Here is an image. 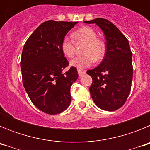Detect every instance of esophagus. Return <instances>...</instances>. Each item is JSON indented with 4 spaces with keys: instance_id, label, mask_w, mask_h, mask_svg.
<instances>
[{
    "instance_id": "obj_1",
    "label": "esophagus",
    "mask_w": 150,
    "mask_h": 150,
    "mask_svg": "<svg viewBox=\"0 0 150 150\" xmlns=\"http://www.w3.org/2000/svg\"><path fill=\"white\" fill-rule=\"evenodd\" d=\"M78 74H79V76H83L85 74H86V71H83V70H78Z\"/></svg>"
}]
</instances>
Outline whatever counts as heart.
<instances>
[{
  "instance_id": "heart-1",
  "label": "heart",
  "mask_w": 150,
  "mask_h": 150,
  "mask_svg": "<svg viewBox=\"0 0 150 150\" xmlns=\"http://www.w3.org/2000/svg\"><path fill=\"white\" fill-rule=\"evenodd\" d=\"M73 37L76 42H85L83 56L76 57L71 61L70 64L78 69H83L90 66L94 62L101 60L105 54L106 48L104 42L97 38V33L90 27H83L73 33ZM61 50L65 56L72 58L75 54V42L69 37H64L62 41Z\"/></svg>"
}]
</instances>
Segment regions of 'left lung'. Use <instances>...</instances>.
<instances>
[{"label": "left lung", "instance_id": "obj_1", "mask_svg": "<svg viewBox=\"0 0 150 150\" xmlns=\"http://www.w3.org/2000/svg\"><path fill=\"white\" fill-rule=\"evenodd\" d=\"M85 23L96 24L106 38V55L98 67L88 70L92 78L89 88L95 104L101 110L115 111L126 101L133 77L132 52L127 38L105 18H97Z\"/></svg>", "mask_w": 150, "mask_h": 150}]
</instances>
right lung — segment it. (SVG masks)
Segmentation results:
<instances>
[{"label":"right lung","mask_w":150,"mask_h":150,"mask_svg":"<svg viewBox=\"0 0 150 150\" xmlns=\"http://www.w3.org/2000/svg\"><path fill=\"white\" fill-rule=\"evenodd\" d=\"M77 23L44 22L29 37L22 50L20 65L25 89L33 104L47 114L60 113L71 104V87L78 78L77 70L71 67L63 73L68 62L61 44Z\"/></svg>","instance_id":"obj_1"}]
</instances>
